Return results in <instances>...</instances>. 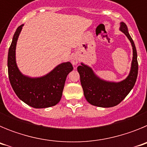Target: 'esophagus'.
Segmentation results:
<instances>
[{
  "label": "esophagus",
  "mask_w": 147,
  "mask_h": 147,
  "mask_svg": "<svg viewBox=\"0 0 147 147\" xmlns=\"http://www.w3.org/2000/svg\"><path fill=\"white\" fill-rule=\"evenodd\" d=\"M71 62L73 65H76L78 63V58L76 57H74L71 58Z\"/></svg>",
  "instance_id": "esophagus-1"
}]
</instances>
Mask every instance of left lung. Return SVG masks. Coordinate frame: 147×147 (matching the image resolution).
<instances>
[{
    "instance_id": "left-lung-1",
    "label": "left lung",
    "mask_w": 147,
    "mask_h": 147,
    "mask_svg": "<svg viewBox=\"0 0 147 147\" xmlns=\"http://www.w3.org/2000/svg\"><path fill=\"white\" fill-rule=\"evenodd\" d=\"M120 30L128 37L132 43L133 50L130 73L127 79L118 83L109 82L100 80L93 74L90 67L82 63V65L77 67L85 98L90 104L94 106L111 107L119 105L130 92L136 82L138 63L136 45L128 32L125 23H121Z\"/></svg>"
}]
</instances>
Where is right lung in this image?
Listing matches in <instances>:
<instances>
[{
  "mask_svg": "<svg viewBox=\"0 0 147 147\" xmlns=\"http://www.w3.org/2000/svg\"><path fill=\"white\" fill-rule=\"evenodd\" d=\"M23 25L17 28L8 53V74L10 84L18 98L34 108H45L60 101L67 74L73 70L71 62L59 65L46 76L29 78L18 70L15 61L17 40Z\"/></svg>",
  "mask_w": 147,
  "mask_h": 147,
  "instance_id": "add662e5",
  "label": "right lung"
}]
</instances>
